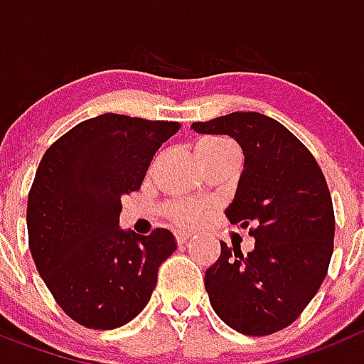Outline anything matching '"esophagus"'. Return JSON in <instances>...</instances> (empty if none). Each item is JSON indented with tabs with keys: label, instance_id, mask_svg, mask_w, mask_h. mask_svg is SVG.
<instances>
[{
	"label": "esophagus",
	"instance_id": "esophagus-1",
	"mask_svg": "<svg viewBox=\"0 0 364 364\" xmlns=\"http://www.w3.org/2000/svg\"><path fill=\"white\" fill-rule=\"evenodd\" d=\"M188 238H191V235H186V232H178V235H176V240H178L179 245L188 242Z\"/></svg>",
	"mask_w": 364,
	"mask_h": 364
}]
</instances>
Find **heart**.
<instances>
[{
  "label": "heart",
  "mask_w": 364,
  "mask_h": 364,
  "mask_svg": "<svg viewBox=\"0 0 364 364\" xmlns=\"http://www.w3.org/2000/svg\"><path fill=\"white\" fill-rule=\"evenodd\" d=\"M229 154H238V150L235 144L223 137H203L196 144V156L201 163L221 156H229ZM205 214H207V208L200 203H192V201H181V203L173 205L172 208L173 220L181 227L198 225L205 218Z\"/></svg>",
  "instance_id": "1"
}]
</instances>
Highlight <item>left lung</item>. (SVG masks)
Wrapping results in <instances>:
<instances>
[{"label": "left lung", "instance_id": "obj_1", "mask_svg": "<svg viewBox=\"0 0 364 364\" xmlns=\"http://www.w3.org/2000/svg\"><path fill=\"white\" fill-rule=\"evenodd\" d=\"M192 128L230 135L245 156L225 216L249 227L255 249L243 255L220 242V258L205 273L213 309L240 333L284 330L317 295L330 267L335 214L324 173L286 126L262 113H229Z\"/></svg>", "mask_w": 364, "mask_h": 364}]
</instances>
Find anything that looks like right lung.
I'll return each mask as SVG.
<instances>
[{
  "label": "right lung",
  "instance_id": "add662e5",
  "mask_svg": "<svg viewBox=\"0 0 364 364\" xmlns=\"http://www.w3.org/2000/svg\"><path fill=\"white\" fill-rule=\"evenodd\" d=\"M179 128L104 113L56 139L40 161L27 201L31 255L56 304L82 326L113 330L137 317L176 251L168 229L126 232L119 214Z\"/></svg>",
  "mask_w": 364,
  "mask_h": 364
}]
</instances>
